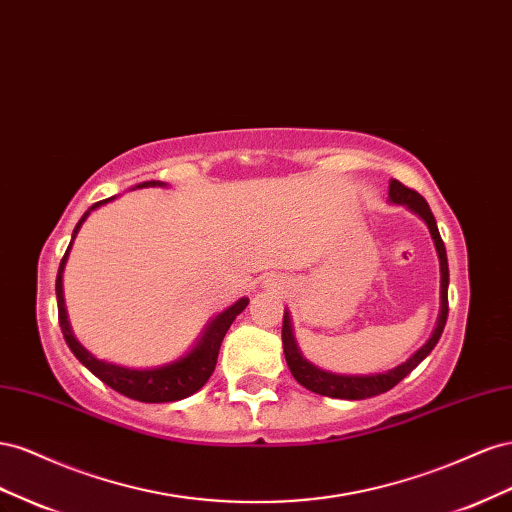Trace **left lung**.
<instances>
[{"mask_svg":"<svg viewBox=\"0 0 512 512\" xmlns=\"http://www.w3.org/2000/svg\"><path fill=\"white\" fill-rule=\"evenodd\" d=\"M388 195H390L392 203H399V206H407L412 212H416L422 221L427 223V227L431 231V238L435 242L437 255H440V268H442V313H440V319H437V328L431 334V339L422 345L410 360L399 364L397 369L386 371V373H377V375H334V373L313 367L309 360L302 358L294 334H291L289 315L285 313V317H283V349H285L287 367H289L291 375L296 377L298 384H302L306 390H311L315 394H321V397L360 401V399H369V397H377V394H382V392H388L390 388L397 386L405 375H410L418 367V364L431 354V349L437 345V341H440L444 326H446V319H448V259H446V248L440 238V231H437V225H435V216L429 208V203L425 201V197L416 193L414 188H407L399 180L390 182Z\"/></svg>","mask_w":512,"mask_h":512,"instance_id":"8db88e82","label":"left lung"}]
</instances>
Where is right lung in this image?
<instances>
[{"label": "right lung", "mask_w": 512, "mask_h": 512, "mask_svg": "<svg viewBox=\"0 0 512 512\" xmlns=\"http://www.w3.org/2000/svg\"><path fill=\"white\" fill-rule=\"evenodd\" d=\"M148 186H165V184L156 182V180L137 184V188H148ZM111 199H115V197L96 201L94 206L81 216V221L77 223L75 231H72V240H75L77 231L83 225L87 214L96 210L98 206H102V203L111 201ZM70 244H68L66 253L62 257V264H60V270H57V281H55L57 319H60V328H62L64 339L70 347V352L79 358L83 367L90 369L100 379V382H105L113 390H118L120 394H124V397L141 401V403L180 401V399L191 397V394H195L199 388L206 386L210 375L216 369L218 349H221L225 334H227L229 326L233 324V319H236L246 309L248 300L240 298L236 304L229 306L227 311H223L216 319H212V324L208 326L206 332H203V337L197 343V347L193 349L191 354H186L184 358L175 360L171 364H165V367H158V369L139 371V369L118 367V364H111V362L94 358L75 337H72V330L68 326V317H66V309H64V289H62V272H64V266H66L68 253H70Z\"/></svg>", "instance_id": "add662e5"}]
</instances>
